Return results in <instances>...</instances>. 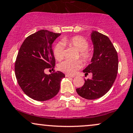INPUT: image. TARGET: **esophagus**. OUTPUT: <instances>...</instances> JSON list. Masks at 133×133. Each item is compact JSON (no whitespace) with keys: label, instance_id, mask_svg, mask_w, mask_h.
Returning a JSON list of instances; mask_svg holds the SVG:
<instances>
[{"label":"esophagus","instance_id":"1","mask_svg":"<svg viewBox=\"0 0 133 133\" xmlns=\"http://www.w3.org/2000/svg\"><path fill=\"white\" fill-rule=\"evenodd\" d=\"M65 77H72V78L74 77V76H71V75H69V74H65Z\"/></svg>","mask_w":133,"mask_h":133}]
</instances>
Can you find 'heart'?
<instances>
[{
    "instance_id": "b5f03b06",
    "label": "heart",
    "mask_w": 133,
    "mask_h": 133,
    "mask_svg": "<svg viewBox=\"0 0 133 133\" xmlns=\"http://www.w3.org/2000/svg\"><path fill=\"white\" fill-rule=\"evenodd\" d=\"M62 43L64 45L72 47L79 51L78 57L84 64L89 62L92 59L94 52L92 49L89 48V41L83 36H74L71 38H64L62 40ZM62 44L61 43H59L54 47V56L57 61L62 60L64 55V49ZM81 66H82V63L80 61H64L61 62L58 65V69L63 72L69 75H73L81 68Z\"/></svg>"
}]
</instances>
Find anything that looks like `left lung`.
<instances>
[{"instance_id":"8db88e82","label":"left lung","mask_w":133,"mask_h":133,"mask_svg":"<svg viewBox=\"0 0 133 133\" xmlns=\"http://www.w3.org/2000/svg\"><path fill=\"white\" fill-rule=\"evenodd\" d=\"M94 55L91 63L83 71L85 74H92L91 79H85L82 87L76 89L81 97L87 100L100 98L112 87L118 70V54L106 35L92 31Z\"/></svg>"}]
</instances>
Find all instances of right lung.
<instances>
[{"label": "right lung", "mask_w": 133, "mask_h": 133, "mask_svg": "<svg viewBox=\"0 0 133 133\" xmlns=\"http://www.w3.org/2000/svg\"><path fill=\"white\" fill-rule=\"evenodd\" d=\"M60 35L39 30L28 36L19 49L15 63V76L23 92L33 100L46 101L59 91L61 81L65 75L54 71L48 75L44 71L47 68L54 70L56 61L52 44Z\"/></svg>", "instance_id": "1"}]
</instances>
